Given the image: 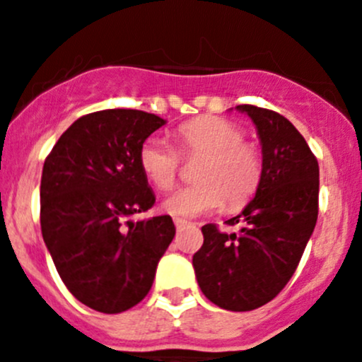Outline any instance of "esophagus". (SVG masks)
Here are the masks:
<instances>
[{
    "mask_svg": "<svg viewBox=\"0 0 362 362\" xmlns=\"http://www.w3.org/2000/svg\"><path fill=\"white\" fill-rule=\"evenodd\" d=\"M173 221H175V227H177L178 230H182V228H185L189 225L187 219H184V218H175Z\"/></svg>",
    "mask_w": 362,
    "mask_h": 362,
    "instance_id": "34e87169",
    "label": "esophagus"
}]
</instances>
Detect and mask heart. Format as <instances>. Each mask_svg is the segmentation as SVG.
I'll use <instances>...</instances> for the list:
<instances>
[{
	"instance_id": "b5f03b06",
	"label": "heart",
	"mask_w": 362,
	"mask_h": 362,
	"mask_svg": "<svg viewBox=\"0 0 362 362\" xmlns=\"http://www.w3.org/2000/svg\"><path fill=\"white\" fill-rule=\"evenodd\" d=\"M245 128L218 116H202L180 124L175 132L178 151L160 137H148L139 148V165L148 180L160 191L177 182L180 155L202 157L194 168V184L173 191L164 209L175 216H198L245 205L262 178V153L246 143Z\"/></svg>"
}]
</instances>
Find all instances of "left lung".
Masks as SVG:
<instances>
[{
  "label": "left lung",
  "mask_w": 362,
  "mask_h": 362,
  "mask_svg": "<svg viewBox=\"0 0 362 362\" xmlns=\"http://www.w3.org/2000/svg\"><path fill=\"white\" fill-rule=\"evenodd\" d=\"M257 127L262 178L255 198L235 218L238 234L216 223L202 227L204 245L192 255L202 293L221 309L253 310L289 282L318 219L320 168L303 135L275 110L238 105Z\"/></svg>",
  "instance_id": "8db88e82"
}]
</instances>
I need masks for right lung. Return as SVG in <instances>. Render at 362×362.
<instances>
[{"label":"right lung","mask_w":362,"mask_h":362,"mask_svg":"<svg viewBox=\"0 0 362 362\" xmlns=\"http://www.w3.org/2000/svg\"><path fill=\"white\" fill-rule=\"evenodd\" d=\"M164 123L134 109L86 114L60 135L44 160V243L71 295L98 313L137 305L175 238L168 214L128 219L155 204L137 157L148 135Z\"/></svg>","instance_id":"obj_1"}]
</instances>
